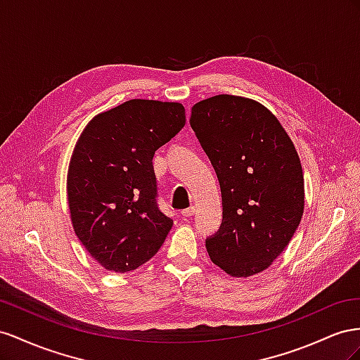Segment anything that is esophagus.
Here are the masks:
<instances>
[{
    "mask_svg": "<svg viewBox=\"0 0 360 360\" xmlns=\"http://www.w3.org/2000/svg\"><path fill=\"white\" fill-rule=\"evenodd\" d=\"M193 214H196V208H194V207H190V208H187V210H184V211H182V215H184V217H190V215H193Z\"/></svg>",
    "mask_w": 360,
    "mask_h": 360,
    "instance_id": "obj_1",
    "label": "esophagus"
}]
</instances>
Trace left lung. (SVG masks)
Segmentation results:
<instances>
[{"label": "left lung", "mask_w": 360, "mask_h": 360, "mask_svg": "<svg viewBox=\"0 0 360 360\" xmlns=\"http://www.w3.org/2000/svg\"><path fill=\"white\" fill-rule=\"evenodd\" d=\"M190 125L221 190L223 221L207 240L210 258L232 277L258 274L300 224L304 179L299 153L273 112L250 98L199 101Z\"/></svg>", "instance_id": "obj_1"}]
</instances>
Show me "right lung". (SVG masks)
Listing matches in <instances>:
<instances>
[{"label": "right lung", "mask_w": 360, "mask_h": 360, "mask_svg": "<svg viewBox=\"0 0 360 360\" xmlns=\"http://www.w3.org/2000/svg\"><path fill=\"white\" fill-rule=\"evenodd\" d=\"M186 125L179 102L129 99L81 132L68 169V203L78 240L108 271L155 256L173 220L157 205L152 158Z\"/></svg>", "instance_id": "right-lung-1"}]
</instances>
